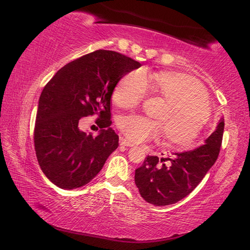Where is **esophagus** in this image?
<instances>
[{
  "instance_id": "1",
  "label": "esophagus",
  "mask_w": 250,
  "mask_h": 250,
  "mask_svg": "<svg viewBox=\"0 0 250 250\" xmlns=\"http://www.w3.org/2000/svg\"><path fill=\"white\" fill-rule=\"evenodd\" d=\"M120 146H133L134 145L131 141H129L128 139H125L124 137L120 138Z\"/></svg>"
}]
</instances>
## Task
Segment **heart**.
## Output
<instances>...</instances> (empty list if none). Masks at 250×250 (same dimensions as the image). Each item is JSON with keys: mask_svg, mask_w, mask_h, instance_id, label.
<instances>
[{"mask_svg": "<svg viewBox=\"0 0 250 250\" xmlns=\"http://www.w3.org/2000/svg\"><path fill=\"white\" fill-rule=\"evenodd\" d=\"M154 90L167 101L160 119L153 121L139 115H128L119 120V128L133 142L161 137L166 131L172 146L188 147L200 135L209 119L208 97L202 84L189 76L164 71L152 76ZM147 78L143 70H133L120 79L113 90L112 100L121 108H132L141 103L147 91Z\"/></svg>", "mask_w": 250, "mask_h": 250, "instance_id": "1", "label": "heart"}]
</instances>
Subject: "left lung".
I'll return each mask as SVG.
<instances>
[{
    "label": "left lung",
    "instance_id": "1",
    "mask_svg": "<svg viewBox=\"0 0 250 250\" xmlns=\"http://www.w3.org/2000/svg\"><path fill=\"white\" fill-rule=\"evenodd\" d=\"M222 117L205 145L191 151L174 153V158L147 155L142 166L135 170L134 182L146 202L166 206L183 200L216 162L224 132Z\"/></svg>",
    "mask_w": 250,
    "mask_h": 250
}]
</instances>
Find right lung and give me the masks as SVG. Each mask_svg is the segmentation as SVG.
Masks as SVG:
<instances>
[{"label": "right lung", "mask_w": 250, "mask_h": 250, "mask_svg": "<svg viewBox=\"0 0 250 250\" xmlns=\"http://www.w3.org/2000/svg\"><path fill=\"white\" fill-rule=\"evenodd\" d=\"M141 67L112 50L99 49L59 69L42 91L34 145L46 177L62 189L86 185L119 146L111 125L110 100L119 80ZM96 114L102 130L94 137L79 129L83 116Z\"/></svg>", "instance_id": "right-lung-1"}]
</instances>
